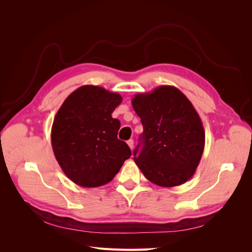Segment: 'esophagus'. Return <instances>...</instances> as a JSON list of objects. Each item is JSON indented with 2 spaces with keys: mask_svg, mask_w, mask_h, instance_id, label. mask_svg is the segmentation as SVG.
Listing matches in <instances>:
<instances>
[{
  "mask_svg": "<svg viewBox=\"0 0 252 252\" xmlns=\"http://www.w3.org/2000/svg\"><path fill=\"white\" fill-rule=\"evenodd\" d=\"M127 144H128L129 148H130V149L132 150V149H133V140H129V141L127 142Z\"/></svg>",
  "mask_w": 252,
  "mask_h": 252,
  "instance_id": "34e87169",
  "label": "esophagus"
}]
</instances>
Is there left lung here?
<instances>
[{
	"label": "left lung",
	"instance_id": "8db88e82",
	"mask_svg": "<svg viewBox=\"0 0 252 252\" xmlns=\"http://www.w3.org/2000/svg\"><path fill=\"white\" fill-rule=\"evenodd\" d=\"M131 103L143 125L141 143L133 151L136 166L156 185L184 184L192 178L204 151L199 113L181 90L168 85L135 94Z\"/></svg>",
	"mask_w": 252,
	"mask_h": 252
}]
</instances>
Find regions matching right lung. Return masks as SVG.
Masks as SVG:
<instances>
[{
    "label": "right lung",
    "instance_id": "add662e5",
    "mask_svg": "<svg viewBox=\"0 0 252 252\" xmlns=\"http://www.w3.org/2000/svg\"><path fill=\"white\" fill-rule=\"evenodd\" d=\"M121 102L119 94L84 85L58 110L51 128L52 150L66 177L77 185L107 184L130 158V148L118 139L120 121L111 116Z\"/></svg>",
    "mask_w": 252,
    "mask_h": 252
}]
</instances>
